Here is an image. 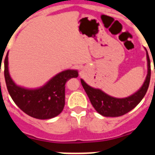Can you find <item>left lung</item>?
<instances>
[{"label":"left lung","instance_id":"obj_1","mask_svg":"<svg viewBox=\"0 0 155 155\" xmlns=\"http://www.w3.org/2000/svg\"><path fill=\"white\" fill-rule=\"evenodd\" d=\"M150 80V72L148 71L146 79L147 82L145 85L143 84V88L134 97L125 98L124 100H118L108 97L100 92L99 90L92 88L82 81L81 84L88 96L92 106L94 107L97 113H99L104 117H120L129 113L141 102L149 87Z\"/></svg>","mask_w":155,"mask_h":155}]
</instances>
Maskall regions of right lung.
<instances>
[{"label": "right lung", "mask_w": 155, "mask_h": 155, "mask_svg": "<svg viewBox=\"0 0 155 155\" xmlns=\"http://www.w3.org/2000/svg\"><path fill=\"white\" fill-rule=\"evenodd\" d=\"M75 75V71L68 70L54 76L48 84L39 90H25L12 81L6 71L5 83L13 101L27 115L45 120L60 114L65 104V84Z\"/></svg>", "instance_id": "right-lung-1"}]
</instances>
